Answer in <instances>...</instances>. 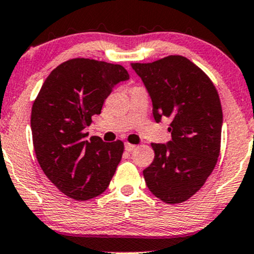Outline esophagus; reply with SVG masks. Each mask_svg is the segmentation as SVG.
<instances>
[{
    "label": "esophagus",
    "instance_id": "obj_1",
    "mask_svg": "<svg viewBox=\"0 0 254 254\" xmlns=\"http://www.w3.org/2000/svg\"><path fill=\"white\" fill-rule=\"evenodd\" d=\"M125 149H126V151L130 152L135 149V145L134 144H130V143H125Z\"/></svg>",
    "mask_w": 254,
    "mask_h": 254
}]
</instances>
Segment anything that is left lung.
Here are the masks:
<instances>
[{
	"label": "left lung",
	"instance_id": "1",
	"mask_svg": "<svg viewBox=\"0 0 254 254\" xmlns=\"http://www.w3.org/2000/svg\"><path fill=\"white\" fill-rule=\"evenodd\" d=\"M130 66L148 89L155 121L172 119V140L151 144L155 159L143 171L144 179L161 201L182 203L203 187L219 157L223 111L217 88L182 56Z\"/></svg>",
	"mask_w": 254,
	"mask_h": 254
}]
</instances>
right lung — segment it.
Wrapping results in <instances>:
<instances>
[{
	"instance_id": "obj_1",
	"label": "right lung",
	"mask_w": 254,
	"mask_h": 254,
	"mask_svg": "<svg viewBox=\"0 0 254 254\" xmlns=\"http://www.w3.org/2000/svg\"><path fill=\"white\" fill-rule=\"evenodd\" d=\"M129 78L122 65L87 58L62 63L32 104L31 132L43 173L67 197L87 201L110 184L124 154L121 140H84L83 129L99 115L114 86Z\"/></svg>"
}]
</instances>
